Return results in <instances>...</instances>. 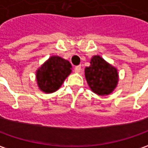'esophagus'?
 I'll list each match as a JSON object with an SVG mask.
<instances>
[{
  "label": "esophagus",
  "mask_w": 148,
  "mask_h": 148,
  "mask_svg": "<svg viewBox=\"0 0 148 148\" xmlns=\"http://www.w3.org/2000/svg\"><path fill=\"white\" fill-rule=\"evenodd\" d=\"M80 70H81V65L75 66V68H74V72H75V73H79Z\"/></svg>",
  "instance_id": "obj_1"
}]
</instances>
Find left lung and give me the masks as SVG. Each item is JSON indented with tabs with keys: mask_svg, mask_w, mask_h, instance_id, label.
<instances>
[{
	"mask_svg": "<svg viewBox=\"0 0 148 148\" xmlns=\"http://www.w3.org/2000/svg\"><path fill=\"white\" fill-rule=\"evenodd\" d=\"M90 64L85 68V78L91 90L100 96L111 93L119 80L116 68L99 56H92Z\"/></svg>",
	"mask_w": 148,
	"mask_h": 148,
	"instance_id": "8db88e82",
	"label": "left lung"
}]
</instances>
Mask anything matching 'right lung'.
Instances as JSON below:
<instances>
[{"label":"right lung","instance_id":"obj_1","mask_svg":"<svg viewBox=\"0 0 148 148\" xmlns=\"http://www.w3.org/2000/svg\"><path fill=\"white\" fill-rule=\"evenodd\" d=\"M71 69V64L68 60L56 56H51L37 70L36 77L38 88L46 93L56 92L70 74Z\"/></svg>","mask_w":148,"mask_h":148}]
</instances>
